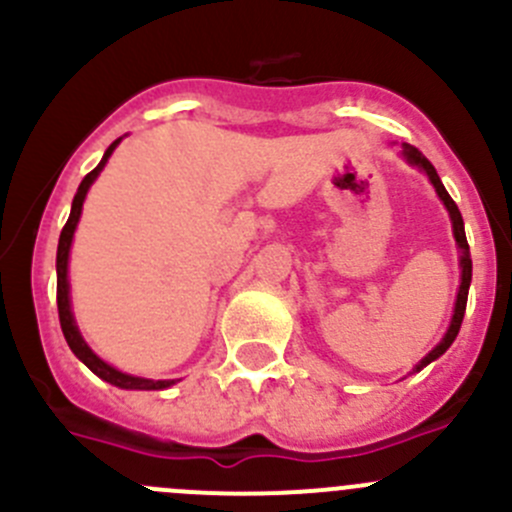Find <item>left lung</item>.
Returning a JSON list of instances; mask_svg holds the SVG:
<instances>
[{"label": "left lung", "mask_w": 512, "mask_h": 512, "mask_svg": "<svg viewBox=\"0 0 512 512\" xmlns=\"http://www.w3.org/2000/svg\"><path fill=\"white\" fill-rule=\"evenodd\" d=\"M401 156L406 158V163L416 165L418 170H423V173L428 175V180H431V185L436 188L438 198L443 200V205H446L448 215H451V225H453V237H456V245H458V252H461V285H458V294H456V307H453V317H451V324H448L446 334H443L441 342L436 344V347L431 349L426 356H423L421 361L414 366V371H421L423 366H428L431 361H436L438 356L446 354V349L451 347L453 339L458 337V329H461V322H463V314H466V302H468V287H471V277H473V262H471V250H468V240H466V230H463V218H461V210H458V205L453 203V198L448 195V190L443 188L441 178H438L436 168L431 165V160L423 156L421 151L414 146H409V143H401Z\"/></svg>", "instance_id": "obj_1"}]
</instances>
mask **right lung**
<instances>
[{
    "label": "right lung",
    "mask_w": 512,
    "mask_h": 512,
    "mask_svg": "<svg viewBox=\"0 0 512 512\" xmlns=\"http://www.w3.org/2000/svg\"><path fill=\"white\" fill-rule=\"evenodd\" d=\"M118 143H121V138H118V141H113L111 146L106 148V153H103L101 163H98L96 168L91 170V173L86 175L84 180H81L79 190H76V195H74V203H71V215H69V220H66L64 230H61L59 250H56V304H59V322H61V332H64V339H66V344H69L71 352L79 356V361H84V364L89 366V369L98 376V379L108 381V384L118 386V389L160 391V389H168V386H173L175 379H158V381L143 379V376L123 374V371H118L116 366L106 364V361H103L101 356L94 354V349H91L89 344H86V339L81 337L79 327H76L74 312H71V294H69V252H71V240H74L76 225H79L81 210H84L86 193H89V188H91V185H94V180L98 178V173H101V170H103V165L108 163L111 153L116 151Z\"/></svg>",
    "instance_id": "add662e5"
}]
</instances>
